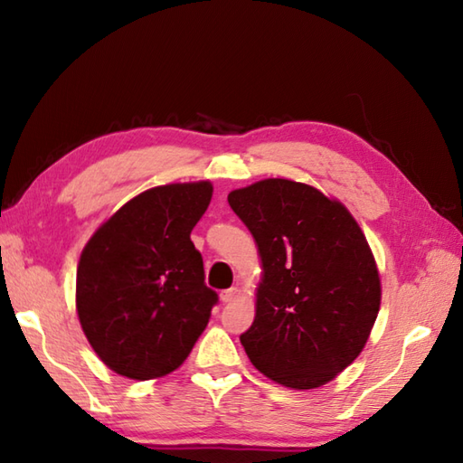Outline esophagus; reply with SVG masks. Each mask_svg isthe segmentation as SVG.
<instances>
[{
    "instance_id": "esophagus-1",
    "label": "esophagus",
    "mask_w": 463,
    "mask_h": 463,
    "mask_svg": "<svg viewBox=\"0 0 463 463\" xmlns=\"http://www.w3.org/2000/svg\"><path fill=\"white\" fill-rule=\"evenodd\" d=\"M237 297H239V290H237V288H226V290L221 292V300H222L224 304L237 300Z\"/></svg>"
}]
</instances>
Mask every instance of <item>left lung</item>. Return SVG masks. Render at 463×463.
Wrapping results in <instances>:
<instances>
[{
	"label": "left lung",
	"mask_w": 463,
	"mask_h": 463,
	"mask_svg": "<svg viewBox=\"0 0 463 463\" xmlns=\"http://www.w3.org/2000/svg\"><path fill=\"white\" fill-rule=\"evenodd\" d=\"M262 260L257 317L241 334L254 368L318 388L358 358L380 310L376 260L342 203L310 184L264 179L229 194Z\"/></svg>",
	"instance_id": "obj_1"
}]
</instances>
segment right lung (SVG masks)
I'll return each instance as SVG.
<instances>
[{
  "label": "right lung",
  "mask_w": 463,
  "mask_h": 463,
  "mask_svg": "<svg viewBox=\"0 0 463 463\" xmlns=\"http://www.w3.org/2000/svg\"><path fill=\"white\" fill-rule=\"evenodd\" d=\"M213 184L155 186L95 231L77 267V317L105 366L131 380L161 378L189 356L219 297L204 284L191 231Z\"/></svg>",
  "instance_id": "obj_1"
}]
</instances>
